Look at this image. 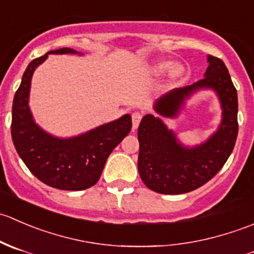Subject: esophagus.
<instances>
[{"mask_svg":"<svg viewBox=\"0 0 254 254\" xmlns=\"http://www.w3.org/2000/svg\"><path fill=\"white\" fill-rule=\"evenodd\" d=\"M132 118V129H137V127H139L140 122H141V118H142V113L140 112H134L131 115Z\"/></svg>","mask_w":254,"mask_h":254,"instance_id":"esophagus-1","label":"esophagus"}]
</instances>
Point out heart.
<instances>
[{
    "label": "heart",
    "instance_id": "obj_1",
    "mask_svg": "<svg viewBox=\"0 0 254 254\" xmlns=\"http://www.w3.org/2000/svg\"><path fill=\"white\" fill-rule=\"evenodd\" d=\"M172 68V76L173 77H178V76L183 75L184 72V67L182 65H175L172 61H167V60H163V61H158L153 65V71L156 73H163L166 71L171 70Z\"/></svg>",
    "mask_w": 254,
    "mask_h": 254
}]
</instances>
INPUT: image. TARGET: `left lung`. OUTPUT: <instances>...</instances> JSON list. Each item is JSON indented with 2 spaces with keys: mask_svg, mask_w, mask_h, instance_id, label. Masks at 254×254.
Here are the masks:
<instances>
[{
  "mask_svg": "<svg viewBox=\"0 0 254 254\" xmlns=\"http://www.w3.org/2000/svg\"><path fill=\"white\" fill-rule=\"evenodd\" d=\"M205 77L191 86L176 88L156 102L155 111L163 117H176L187 97L200 88H212L222 107L219 130L206 142L188 148L177 141L173 131L160 118L147 114L137 130L140 142V177L151 190L161 194H183L209 182L231 155L238 134L237 91L229 70L219 58L207 56Z\"/></svg>",
  "mask_w": 254,
  "mask_h": 254,
  "instance_id": "obj_1",
  "label": "left lung"
}]
</instances>
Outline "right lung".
Masks as SVG:
<instances>
[{
    "instance_id": "add662e5",
    "label": "right lung",
    "mask_w": 254,
    "mask_h": 254,
    "mask_svg": "<svg viewBox=\"0 0 254 254\" xmlns=\"http://www.w3.org/2000/svg\"><path fill=\"white\" fill-rule=\"evenodd\" d=\"M76 53L73 49L61 48L30 61L12 107L11 134L19 157L39 181L63 190H83L94 186L107 158L132 127L131 117L127 114L79 136L58 139L35 124L28 106L35 67L47 60L49 54Z\"/></svg>"
}]
</instances>
